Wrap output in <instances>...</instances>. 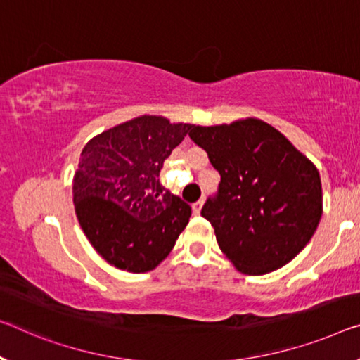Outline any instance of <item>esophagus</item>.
<instances>
[{
    "label": "esophagus",
    "mask_w": 360,
    "mask_h": 360,
    "mask_svg": "<svg viewBox=\"0 0 360 360\" xmlns=\"http://www.w3.org/2000/svg\"><path fill=\"white\" fill-rule=\"evenodd\" d=\"M202 199H199V201H196V202H193L191 204V209H193V212H195V214H199V212H201V207H202Z\"/></svg>",
    "instance_id": "34e87169"
}]
</instances>
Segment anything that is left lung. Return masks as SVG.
Wrapping results in <instances>:
<instances>
[{"label": "left lung", "instance_id": "8db88e82", "mask_svg": "<svg viewBox=\"0 0 360 360\" xmlns=\"http://www.w3.org/2000/svg\"><path fill=\"white\" fill-rule=\"evenodd\" d=\"M190 138L219 170V195L201 215L238 272L264 275L283 267L311 241L323 212L315 164L261 119L193 125Z\"/></svg>", "mask_w": 360, "mask_h": 360}]
</instances>
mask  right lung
Returning <instances> with one entry per match:
<instances>
[{"label": "right lung", "instance_id": "add662e5", "mask_svg": "<svg viewBox=\"0 0 360 360\" xmlns=\"http://www.w3.org/2000/svg\"><path fill=\"white\" fill-rule=\"evenodd\" d=\"M191 127L145 114L93 136L82 151L72 181L75 214L114 267L156 269L190 220V204L165 190L159 172Z\"/></svg>", "mask_w": 360, "mask_h": 360}]
</instances>
